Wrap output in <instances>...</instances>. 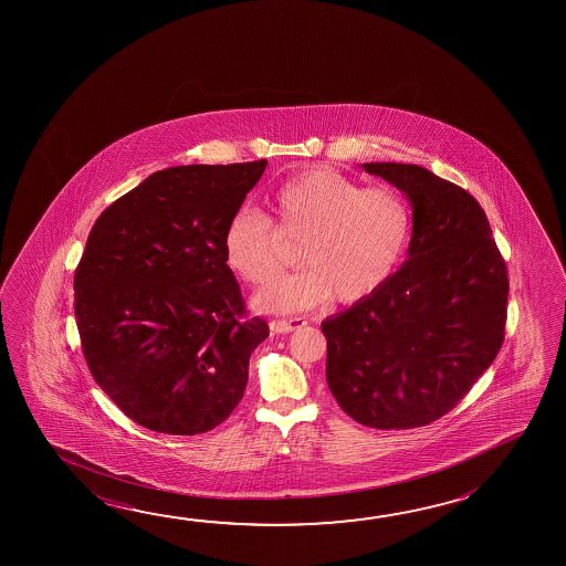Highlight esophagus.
Here are the masks:
<instances>
[{"label":"esophagus","instance_id":"34e87169","mask_svg":"<svg viewBox=\"0 0 566 566\" xmlns=\"http://www.w3.org/2000/svg\"><path fill=\"white\" fill-rule=\"evenodd\" d=\"M307 322L304 317H292V319H272L270 322V329L274 334H290V332H296L300 327H304Z\"/></svg>","mask_w":566,"mask_h":566}]
</instances>
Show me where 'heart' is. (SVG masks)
<instances>
[{"mask_svg":"<svg viewBox=\"0 0 566 566\" xmlns=\"http://www.w3.org/2000/svg\"><path fill=\"white\" fill-rule=\"evenodd\" d=\"M269 205L274 224L242 209L223 234L224 264L252 286L279 272L282 237L304 241L306 266L274 280L254 300L266 312H300L332 297L342 306L359 304L389 282L412 239L415 219L405 195L390 187L367 189L332 169L290 177Z\"/></svg>","mask_w":566,"mask_h":566,"instance_id":"b5f03b06","label":"heart"}]
</instances>
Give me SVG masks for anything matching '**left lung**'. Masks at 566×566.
Listing matches in <instances>:
<instances>
[{
    "label": "left lung",
    "mask_w": 566,
    "mask_h": 566,
    "mask_svg": "<svg viewBox=\"0 0 566 566\" xmlns=\"http://www.w3.org/2000/svg\"><path fill=\"white\" fill-rule=\"evenodd\" d=\"M412 205L408 260L373 296L322 324L325 377L359 424L427 427L497 357L510 280L480 203L412 164H363Z\"/></svg>",
    "instance_id": "obj_1"
}]
</instances>
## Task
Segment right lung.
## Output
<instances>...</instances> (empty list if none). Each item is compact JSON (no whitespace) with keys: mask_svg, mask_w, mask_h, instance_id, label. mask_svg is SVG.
I'll return each instance as SVG.
<instances>
[{"mask_svg":"<svg viewBox=\"0 0 566 566\" xmlns=\"http://www.w3.org/2000/svg\"><path fill=\"white\" fill-rule=\"evenodd\" d=\"M266 164L167 167L88 234L75 270L84 359L139 427L203 434L241 402L269 324L247 315L223 234Z\"/></svg>","mask_w":566,"mask_h":566,"instance_id":"right-lung-1","label":"right lung"}]
</instances>
